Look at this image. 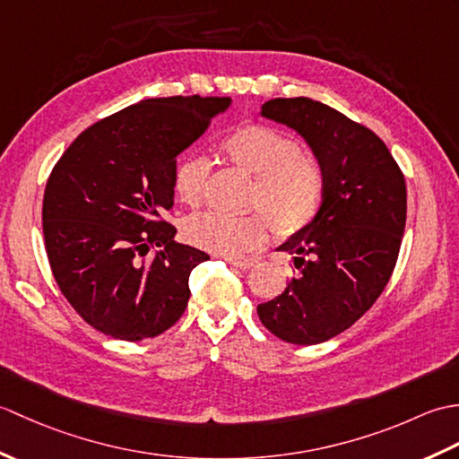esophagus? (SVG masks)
I'll return each instance as SVG.
<instances>
[{"label":"esophagus","mask_w":459,"mask_h":459,"mask_svg":"<svg viewBox=\"0 0 459 459\" xmlns=\"http://www.w3.org/2000/svg\"><path fill=\"white\" fill-rule=\"evenodd\" d=\"M227 262L230 266H235L238 270H250L255 266V260H237V258H227Z\"/></svg>","instance_id":"1"}]
</instances>
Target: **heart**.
Masks as SVG:
<instances>
[{"label":"heart","mask_w":459,"mask_h":459,"mask_svg":"<svg viewBox=\"0 0 459 459\" xmlns=\"http://www.w3.org/2000/svg\"><path fill=\"white\" fill-rule=\"evenodd\" d=\"M222 152L238 169L256 178L250 204L266 212L281 235H294L316 219L324 201V169L314 153L298 150L291 135L270 126H245L222 142ZM209 175L207 158H183L173 173L178 199L187 207H201L207 197ZM265 215L229 217L222 212H204L187 222L185 235L193 245L214 255L238 256L266 240L270 223Z\"/></svg>","instance_id":"1"}]
</instances>
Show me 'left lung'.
<instances>
[{
    "label": "left lung",
    "instance_id": "obj_1",
    "mask_svg": "<svg viewBox=\"0 0 459 459\" xmlns=\"http://www.w3.org/2000/svg\"><path fill=\"white\" fill-rule=\"evenodd\" d=\"M260 116L306 140L325 189L316 219L278 247L294 256L298 276L256 311L281 341L316 345L353 325L391 280L406 224L404 175L377 134L327 104L274 99Z\"/></svg>",
    "mask_w": 459,
    "mask_h": 459
}]
</instances>
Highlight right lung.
I'll list each match as a JSON object with an SVG mask.
<instances>
[{
  "instance_id": "1",
  "label": "right lung",
  "mask_w": 459,
  "mask_h": 459,
  "mask_svg": "<svg viewBox=\"0 0 459 459\" xmlns=\"http://www.w3.org/2000/svg\"><path fill=\"white\" fill-rule=\"evenodd\" d=\"M230 102L140 100L86 128L55 165L43 197L48 264L68 304L104 335L155 337L187 307L191 270L209 255L175 242L163 214L178 155Z\"/></svg>"
}]
</instances>
